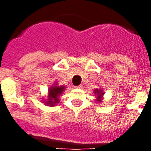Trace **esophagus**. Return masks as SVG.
Segmentation results:
<instances>
[{"label": "esophagus", "mask_w": 151, "mask_h": 151, "mask_svg": "<svg viewBox=\"0 0 151 151\" xmlns=\"http://www.w3.org/2000/svg\"><path fill=\"white\" fill-rule=\"evenodd\" d=\"M82 85L75 86H74V88H76V89H80V88H82Z\"/></svg>", "instance_id": "obj_1"}]
</instances>
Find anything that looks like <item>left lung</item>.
I'll use <instances>...</instances> for the list:
<instances>
[{"label": "left lung", "mask_w": 151, "mask_h": 151, "mask_svg": "<svg viewBox=\"0 0 151 151\" xmlns=\"http://www.w3.org/2000/svg\"><path fill=\"white\" fill-rule=\"evenodd\" d=\"M94 92H95V94L97 95V101H98V103H100L101 102V98L103 97V95H104V93L102 91H100V90H99V89H97V90L95 89Z\"/></svg>", "instance_id": "1"}]
</instances>
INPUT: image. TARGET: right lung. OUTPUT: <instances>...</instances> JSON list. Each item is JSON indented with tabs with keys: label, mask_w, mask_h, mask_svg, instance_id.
Here are the masks:
<instances>
[{
	"label": "right lung",
	"mask_w": 151,
	"mask_h": 151,
	"mask_svg": "<svg viewBox=\"0 0 151 151\" xmlns=\"http://www.w3.org/2000/svg\"><path fill=\"white\" fill-rule=\"evenodd\" d=\"M65 87L64 86H58L54 85L52 87H50L49 91H48V99L47 101L44 102L47 106H51L52 107L54 105H56L57 103H59V97L60 95H61L63 91H65Z\"/></svg>",
	"instance_id": "1"
}]
</instances>
